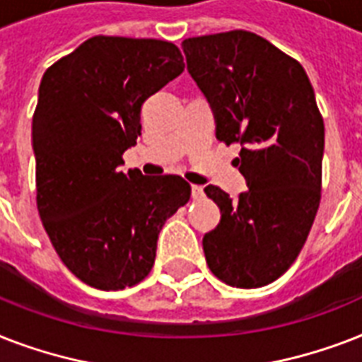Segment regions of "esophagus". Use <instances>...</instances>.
<instances>
[{"label":"esophagus","mask_w":362,"mask_h":362,"mask_svg":"<svg viewBox=\"0 0 362 362\" xmlns=\"http://www.w3.org/2000/svg\"><path fill=\"white\" fill-rule=\"evenodd\" d=\"M192 195L193 199H201L204 195V189L203 186H192Z\"/></svg>","instance_id":"esophagus-1"}]
</instances>
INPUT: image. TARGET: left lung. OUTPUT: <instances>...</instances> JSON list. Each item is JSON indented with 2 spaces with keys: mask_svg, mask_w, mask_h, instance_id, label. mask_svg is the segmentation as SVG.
I'll return each instance as SVG.
<instances>
[{
  "mask_svg": "<svg viewBox=\"0 0 362 362\" xmlns=\"http://www.w3.org/2000/svg\"><path fill=\"white\" fill-rule=\"evenodd\" d=\"M182 48L216 139L240 144L233 163L247 182L238 199L204 187L221 212L204 257L227 286L263 287L297 259L320 209L325 125L314 88L297 59L252 31L189 37Z\"/></svg>",
  "mask_w": 362,
  "mask_h": 362,
  "instance_id": "obj_1",
  "label": "left lung"
}]
</instances>
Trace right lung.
<instances>
[{"instance_id": "add662e5", "label": "right lung", "mask_w": 362, "mask_h": 362, "mask_svg": "<svg viewBox=\"0 0 362 362\" xmlns=\"http://www.w3.org/2000/svg\"><path fill=\"white\" fill-rule=\"evenodd\" d=\"M176 45L95 35L50 65L33 112L37 210L64 264L118 291L152 270L165 221L189 201L182 176L122 173L141 135V107L180 75Z\"/></svg>"}]
</instances>
